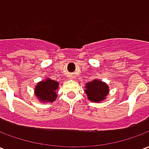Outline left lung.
<instances>
[{
    "mask_svg": "<svg viewBox=\"0 0 149 149\" xmlns=\"http://www.w3.org/2000/svg\"><path fill=\"white\" fill-rule=\"evenodd\" d=\"M85 93L88 100L94 102H99L105 98L109 93V87L102 81H91L86 84Z\"/></svg>",
    "mask_w": 149,
    "mask_h": 149,
    "instance_id": "left-lung-1",
    "label": "left lung"
}]
</instances>
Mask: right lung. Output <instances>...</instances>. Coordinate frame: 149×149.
<instances>
[{"label": "right lung", "instance_id": "add662e5", "mask_svg": "<svg viewBox=\"0 0 149 149\" xmlns=\"http://www.w3.org/2000/svg\"><path fill=\"white\" fill-rule=\"evenodd\" d=\"M58 82L48 79L38 83L35 88V93L40 101L53 102L56 100V91L58 88Z\"/></svg>", "mask_w": 149, "mask_h": 149}]
</instances>
